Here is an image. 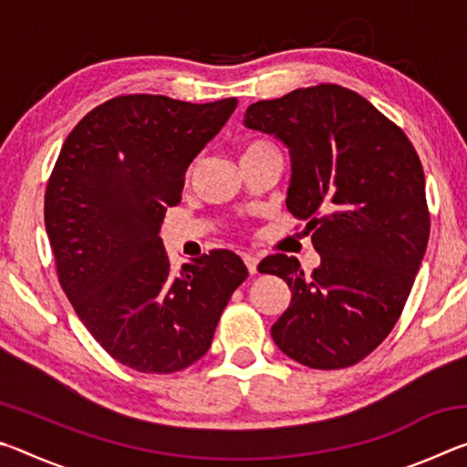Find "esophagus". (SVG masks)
I'll return each mask as SVG.
<instances>
[{"instance_id": "obj_1", "label": "esophagus", "mask_w": 467, "mask_h": 467, "mask_svg": "<svg viewBox=\"0 0 467 467\" xmlns=\"http://www.w3.org/2000/svg\"><path fill=\"white\" fill-rule=\"evenodd\" d=\"M243 259H244V265H247L249 274H251V275L257 274V264H259L257 255H253V253H247V255H243Z\"/></svg>"}]
</instances>
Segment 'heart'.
Masks as SVG:
<instances>
[{
    "label": "heart",
    "instance_id": "b5f03b06",
    "mask_svg": "<svg viewBox=\"0 0 467 467\" xmlns=\"http://www.w3.org/2000/svg\"><path fill=\"white\" fill-rule=\"evenodd\" d=\"M265 148H272V144H267V141H264V140H255V141H249V144L243 148V156H247V154H253V152H257V150H265Z\"/></svg>",
    "mask_w": 467,
    "mask_h": 467
}]
</instances>
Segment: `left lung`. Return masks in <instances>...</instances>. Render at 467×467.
I'll return each mask as SVG.
<instances>
[{"mask_svg":"<svg viewBox=\"0 0 467 467\" xmlns=\"http://www.w3.org/2000/svg\"><path fill=\"white\" fill-rule=\"evenodd\" d=\"M244 125L288 146L286 205L321 255L311 274L282 253L262 262L292 290L274 342L309 368L357 365L400 319L429 244L420 158L401 128L337 84L253 102Z\"/></svg>","mask_w":467,"mask_h":467,"instance_id":"obj_1","label":"left lung"}]
</instances>
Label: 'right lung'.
I'll return each instance as SVG.
<instances>
[{"mask_svg": "<svg viewBox=\"0 0 467 467\" xmlns=\"http://www.w3.org/2000/svg\"><path fill=\"white\" fill-rule=\"evenodd\" d=\"M234 109L236 99L115 97L72 130L47 183L45 226L61 288L92 337L140 373L169 375L200 360L247 278L226 249L175 274L158 236L187 167Z\"/></svg>", "mask_w": 467, "mask_h": 467, "instance_id": "right-lung-1", "label": "right lung"}]
</instances>
